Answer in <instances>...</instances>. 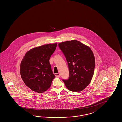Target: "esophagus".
<instances>
[{"label":"esophagus","instance_id":"esophagus-1","mask_svg":"<svg viewBox=\"0 0 122 122\" xmlns=\"http://www.w3.org/2000/svg\"><path fill=\"white\" fill-rule=\"evenodd\" d=\"M55 77H60V74L59 73H56L55 74Z\"/></svg>","mask_w":122,"mask_h":122}]
</instances>
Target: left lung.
Instances as JSON below:
<instances>
[{
    "instance_id": "left-lung-1",
    "label": "left lung",
    "mask_w": 122,
    "mask_h": 122,
    "mask_svg": "<svg viewBox=\"0 0 122 122\" xmlns=\"http://www.w3.org/2000/svg\"><path fill=\"white\" fill-rule=\"evenodd\" d=\"M68 63L70 76L63 80L66 87L72 92H80L90 83L93 75L95 58L90 47L77 40L58 44Z\"/></svg>"
}]
</instances>
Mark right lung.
Returning a JSON list of instances; mask_svg holds the SVG:
<instances>
[{
    "label": "right lung",
    "instance_id": "right-lung-1",
    "mask_svg": "<svg viewBox=\"0 0 122 122\" xmlns=\"http://www.w3.org/2000/svg\"><path fill=\"white\" fill-rule=\"evenodd\" d=\"M57 44H49L31 49L22 60L20 67L21 77L25 85L34 92H45L55 77L49 60Z\"/></svg>",
    "mask_w": 122,
    "mask_h": 122
}]
</instances>
